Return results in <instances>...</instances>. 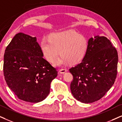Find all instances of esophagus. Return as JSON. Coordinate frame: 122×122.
I'll return each instance as SVG.
<instances>
[{"label":"esophagus","instance_id":"34e87169","mask_svg":"<svg viewBox=\"0 0 122 122\" xmlns=\"http://www.w3.org/2000/svg\"><path fill=\"white\" fill-rule=\"evenodd\" d=\"M60 73V74H64L66 72V69H60V71H59Z\"/></svg>","mask_w":122,"mask_h":122}]
</instances>
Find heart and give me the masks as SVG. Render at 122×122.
Returning a JSON list of instances; mask_svg holds the SVG:
<instances>
[{"label":"heart","instance_id":"1","mask_svg":"<svg viewBox=\"0 0 122 122\" xmlns=\"http://www.w3.org/2000/svg\"><path fill=\"white\" fill-rule=\"evenodd\" d=\"M88 48L87 38L73 30L53 33L50 39H43L41 43V52L49 62L55 66H63L70 63L75 64L83 59Z\"/></svg>","mask_w":122,"mask_h":122}]
</instances>
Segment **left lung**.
I'll return each instance as SVG.
<instances>
[{
	"label": "left lung",
	"instance_id": "8db88e82",
	"mask_svg": "<svg viewBox=\"0 0 122 122\" xmlns=\"http://www.w3.org/2000/svg\"><path fill=\"white\" fill-rule=\"evenodd\" d=\"M88 48L81 63L69 69L73 76L70 84L74 97L88 104L98 101L110 89L117 75L118 53L105 36L88 40Z\"/></svg>",
	"mask_w": 122,
	"mask_h": 122
}]
</instances>
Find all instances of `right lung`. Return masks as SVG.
Here are the masks:
<instances>
[{
  "instance_id": "1",
  "label": "right lung",
  "mask_w": 122,
  "mask_h": 122,
  "mask_svg": "<svg viewBox=\"0 0 122 122\" xmlns=\"http://www.w3.org/2000/svg\"><path fill=\"white\" fill-rule=\"evenodd\" d=\"M43 57L36 37L20 33L6 48L3 71L8 86L19 99L42 101L50 92L57 71Z\"/></svg>"
}]
</instances>
